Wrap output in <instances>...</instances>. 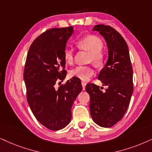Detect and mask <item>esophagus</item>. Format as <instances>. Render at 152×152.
I'll list each match as a JSON object with an SVG mask.
<instances>
[{
    "label": "esophagus",
    "mask_w": 152,
    "mask_h": 152,
    "mask_svg": "<svg viewBox=\"0 0 152 152\" xmlns=\"http://www.w3.org/2000/svg\"><path fill=\"white\" fill-rule=\"evenodd\" d=\"M81 84H82V86H83V90H85V88H86V83L84 82V81H82Z\"/></svg>",
    "instance_id": "obj_1"
}]
</instances>
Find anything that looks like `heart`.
I'll return each instance as SVG.
<instances>
[{"instance_id":"heart-1","label":"heart","mask_w":152,"mask_h":152,"mask_svg":"<svg viewBox=\"0 0 152 152\" xmlns=\"http://www.w3.org/2000/svg\"><path fill=\"white\" fill-rule=\"evenodd\" d=\"M80 48L87 50L90 53V60L97 64L102 63L104 59L102 49L103 48V42L99 37L90 35L80 38L77 42ZM64 58L65 62L71 64L74 60V52L70 48L66 47L64 50ZM95 73L93 67L91 66H77L71 70L70 75L82 80H87Z\"/></svg>"}]
</instances>
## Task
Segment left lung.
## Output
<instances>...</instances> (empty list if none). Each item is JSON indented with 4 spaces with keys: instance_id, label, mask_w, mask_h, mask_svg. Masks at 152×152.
<instances>
[{
    "instance_id": "obj_1",
    "label": "left lung",
    "mask_w": 152,
    "mask_h": 152,
    "mask_svg": "<svg viewBox=\"0 0 152 152\" xmlns=\"http://www.w3.org/2000/svg\"><path fill=\"white\" fill-rule=\"evenodd\" d=\"M104 38L108 48V59L98 75L102 86L88 83L86 92L90 95V111L93 121L104 128H109L124 117L133 92L132 67L129 50L122 36L114 28L104 24L95 25Z\"/></svg>"
}]
</instances>
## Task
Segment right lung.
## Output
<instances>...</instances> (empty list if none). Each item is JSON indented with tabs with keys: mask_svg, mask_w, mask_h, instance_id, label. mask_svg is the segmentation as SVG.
Segmentation results:
<instances>
[{
	"mask_svg": "<svg viewBox=\"0 0 152 152\" xmlns=\"http://www.w3.org/2000/svg\"><path fill=\"white\" fill-rule=\"evenodd\" d=\"M73 32V26L47 30L34 40L26 57L24 80L28 104L36 118L52 130L69 124L72 105L83 89L76 77L55 88L57 80L66 77L64 50Z\"/></svg>",
	"mask_w": 152,
	"mask_h": 152,
	"instance_id": "1",
	"label": "right lung"
}]
</instances>
